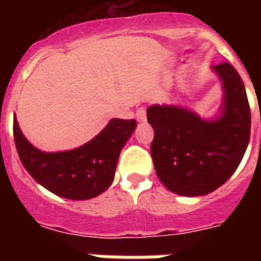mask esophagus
Here are the masks:
<instances>
[{"label":"esophagus","mask_w":261,"mask_h":261,"mask_svg":"<svg viewBox=\"0 0 261 261\" xmlns=\"http://www.w3.org/2000/svg\"><path fill=\"white\" fill-rule=\"evenodd\" d=\"M136 119L138 121H145L146 120V108L140 107L137 111H136Z\"/></svg>","instance_id":"1"}]
</instances>
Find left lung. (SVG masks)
Here are the masks:
<instances>
[{
	"label": "left lung",
	"instance_id": "1",
	"mask_svg": "<svg viewBox=\"0 0 261 261\" xmlns=\"http://www.w3.org/2000/svg\"><path fill=\"white\" fill-rule=\"evenodd\" d=\"M222 81L218 119L202 120L175 106H150L151 156L159 180L180 196H204L222 186L243 158L251 135V111L243 81L229 62L213 66Z\"/></svg>",
	"mask_w": 261,
	"mask_h": 261
}]
</instances>
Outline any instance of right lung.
<instances>
[{
  "label": "right lung",
  "instance_id": "obj_1",
  "mask_svg": "<svg viewBox=\"0 0 261 261\" xmlns=\"http://www.w3.org/2000/svg\"><path fill=\"white\" fill-rule=\"evenodd\" d=\"M137 126L136 120L112 119L91 141L68 151L44 153L32 146L14 119V141L20 162L40 186L70 200H89L114 181L120 151Z\"/></svg>",
  "mask_w": 261,
  "mask_h": 261
}]
</instances>
